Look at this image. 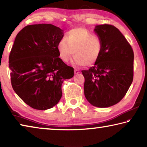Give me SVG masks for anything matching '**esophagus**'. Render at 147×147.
<instances>
[{
    "mask_svg": "<svg viewBox=\"0 0 147 147\" xmlns=\"http://www.w3.org/2000/svg\"><path fill=\"white\" fill-rule=\"evenodd\" d=\"M80 73V71L78 70V69H74V74H78Z\"/></svg>",
    "mask_w": 147,
    "mask_h": 147,
    "instance_id": "34e87169",
    "label": "esophagus"
}]
</instances>
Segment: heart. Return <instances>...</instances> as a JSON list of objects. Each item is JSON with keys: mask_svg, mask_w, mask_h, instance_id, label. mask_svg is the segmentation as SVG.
Here are the masks:
<instances>
[{"mask_svg": "<svg viewBox=\"0 0 147 147\" xmlns=\"http://www.w3.org/2000/svg\"><path fill=\"white\" fill-rule=\"evenodd\" d=\"M59 56L67 62L74 54V63L78 66H91L96 63L102 51V42L84 28H73L67 32L65 38L57 44Z\"/></svg>", "mask_w": 147, "mask_h": 147, "instance_id": "heart-1", "label": "heart"}]
</instances>
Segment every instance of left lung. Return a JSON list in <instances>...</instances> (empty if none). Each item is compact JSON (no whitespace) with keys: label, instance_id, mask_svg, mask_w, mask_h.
Instances as JSON below:
<instances>
[{"label":"left lung","instance_id":"left-lung-1","mask_svg":"<svg viewBox=\"0 0 147 147\" xmlns=\"http://www.w3.org/2000/svg\"><path fill=\"white\" fill-rule=\"evenodd\" d=\"M102 51L94 66L82 71L84 94L91 105L107 108L120 102L134 77V51L121 32L111 24L95 26Z\"/></svg>","mask_w":147,"mask_h":147}]
</instances>
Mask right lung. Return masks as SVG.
<instances>
[{
	"label": "right lung",
	"instance_id": "add662e5",
	"mask_svg": "<svg viewBox=\"0 0 147 147\" xmlns=\"http://www.w3.org/2000/svg\"><path fill=\"white\" fill-rule=\"evenodd\" d=\"M61 29L51 24H32L17 34L9 56L14 91L32 108L45 110L58 103L64 80L74 69L59 58L57 44Z\"/></svg>",
	"mask_w": 147,
	"mask_h": 147
}]
</instances>
